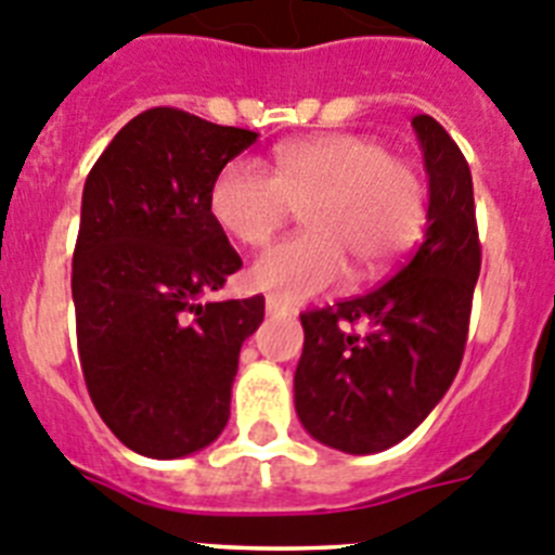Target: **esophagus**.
Listing matches in <instances>:
<instances>
[{
  "instance_id": "esophagus-1",
  "label": "esophagus",
  "mask_w": 555,
  "mask_h": 555,
  "mask_svg": "<svg viewBox=\"0 0 555 555\" xmlns=\"http://www.w3.org/2000/svg\"><path fill=\"white\" fill-rule=\"evenodd\" d=\"M266 309H268V314H284V312H289L287 304H284L282 298H276V296H268V298H266Z\"/></svg>"
}]
</instances>
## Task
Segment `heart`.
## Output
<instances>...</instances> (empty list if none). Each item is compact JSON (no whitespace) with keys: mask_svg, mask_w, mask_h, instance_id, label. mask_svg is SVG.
<instances>
[{"mask_svg":"<svg viewBox=\"0 0 555 555\" xmlns=\"http://www.w3.org/2000/svg\"><path fill=\"white\" fill-rule=\"evenodd\" d=\"M307 232L276 243L248 279L282 301H304L346 282L387 273L421 237L426 182L376 138L326 132L273 152V173L234 157L209 188V212L243 246H266L296 209Z\"/></svg>","mask_w":555,"mask_h":555,"instance_id":"obj_1","label":"heart"}]
</instances>
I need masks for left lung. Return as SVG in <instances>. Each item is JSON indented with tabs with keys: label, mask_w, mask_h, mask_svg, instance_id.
Here are the masks:
<instances>
[{
	"label": "left lung",
	"mask_w": 555,
	"mask_h": 555,
	"mask_svg": "<svg viewBox=\"0 0 555 555\" xmlns=\"http://www.w3.org/2000/svg\"><path fill=\"white\" fill-rule=\"evenodd\" d=\"M428 171V229L382 287L301 314L296 412L318 442L378 453L406 439L456 378L481 271L470 166L442 124L414 116ZM369 326L362 335L347 328Z\"/></svg>",
	"instance_id": "8db88e82"
}]
</instances>
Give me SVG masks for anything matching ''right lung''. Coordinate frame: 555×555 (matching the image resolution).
Segmentation results:
<instances>
[{"instance_id": "1", "label": "right lung", "mask_w": 555, "mask_h": 555, "mask_svg": "<svg viewBox=\"0 0 555 555\" xmlns=\"http://www.w3.org/2000/svg\"><path fill=\"white\" fill-rule=\"evenodd\" d=\"M257 132L177 107L134 116L85 179L72 293L85 387L134 453L179 459L229 421L266 298L204 301L243 259L209 212L216 173Z\"/></svg>"}]
</instances>
